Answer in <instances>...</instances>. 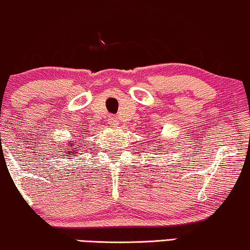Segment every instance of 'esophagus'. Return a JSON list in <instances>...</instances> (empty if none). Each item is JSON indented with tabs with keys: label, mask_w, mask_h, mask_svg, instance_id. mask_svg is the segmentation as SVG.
I'll use <instances>...</instances> for the list:
<instances>
[{
	"label": "esophagus",
	"mask_w": 250,
	"mask_h": 250,
	"mask_svg": "<svg viewBox=\"0 0 250 250\" xmlns=\"http://www.w3.org/2000/svg\"><path fill=\"white\" fill-rule=\"evenodd\" d=\"M107 123H108V125L111 126H118V124H119V120H118V118H115L112 115V117H108Z\"/></svg>",
	"instance_id": "esophagus-1"
}]
</instances>
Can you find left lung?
I'll return each mask as SVG.
<instances>
[{
  "label": "left lung",
  "mask_w": 250,
  "mask_h": 250,
  "mask_svg": "<svg viewBox=\"0 0 250 250\" xmlns=\"http://www.w3.org/2000/svg\"><path fill=\"white\" fill-rule=\"evenodd\" d=\"M157 142H160V139H157ZM154 143H156V142H154Z\"/></svg>",
  "instance_id": "8db88e82"
}]
</instances>
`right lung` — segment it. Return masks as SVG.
<instances>
[{
  "mask_svg": "<svg viewBox=\"0 0 250 250\" xmlns=\"http://www.w3.org/2000/svg\"><path fill=\"white\" fill-rule=\"evenodd\" d=\"M60 150H61V156H65L64 157L65 160H70V158L76 156L77 151H79L75 142H69V143L66 144L64 143L63 146H61Z\"/></svg>",
  "mask_w": 250,
  "mask_h": 250,
  "instance_id": "obj_1",
  "label": "right lung"
}]
</instances>
